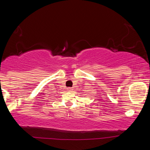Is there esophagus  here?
<instances>
[{
    "mask_svg": "<svg viewBox=\"0 0 150 150\" xmlns=\"http://www.w3.org/2000/svg\"><path fill=\"white\" fill-rule=\"evenodd\" d=\"M67 91H69V92H72L73 89H72L71 87H68V88H67Z\"/></svg>",
    "mask_w": 150,
    "mask_h": 150,
    "instance_id": "obj_1",
    "label": "esophagus"
}]
</instances>
